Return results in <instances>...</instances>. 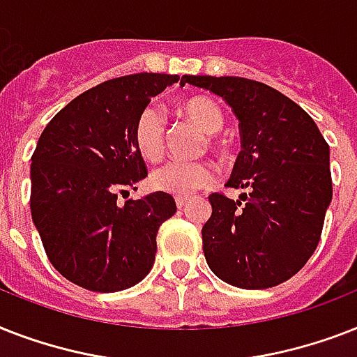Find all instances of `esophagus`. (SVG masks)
Returning a JSON list of instances; mask_svg holds the SVG:
<instances>
[{
    "label": "esophagus",
    "mask_w": 357,
    "mask_h": 357,
    "mask_svg": "<svg viewBox=\"0 0 357 357\" xmlns=\"http://www.w3.org/2000/svg\"><path fill=\"white\" fill-rule=\"evenodd\" d=\"M187 202H189V200H187V198H176V206H178L179 209H181V207L187 206Z\"/></svg>",
    "instance_id": "obj_1"
}]
</instances>
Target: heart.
I'll use <instances>...</instances> for the list:
<instances>
[{
    "label": "heart",
    "mask_w": 357,
    "mask_h": 357,
    "mask_svg": "<svg viewBox=\"0 0 357 357\" xmlns=\"http://www.w3.org/2000/svg\"><path fill=\"white\" fill-rule=\"evenodd\" d=\"M181 113L192 126L209 135L217 142V133L222 129L224 116L218 105L207 98H190L181 105ZM167 142V120L157 107L150 105L139 114L135 122V144L148 161H157L165 153ZM217 168L211 162L170 161L157 167L150 176V185L159 192L187 198L198 190L207 189L217 181Z\"/></svg>",
    "instance_id": "obj_1"
}]
</instances>
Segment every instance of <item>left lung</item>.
<instances>
[{
    "instance_id": "8db88e82",
    "label": "left lung",
    "mask_w": 357,
    "mask_h": 357,
    "mask_svg": "<svg viewBox=\"0 0 357 357\" xmlns=\"http://www.w3.org/2000/svg\"><path fill=\"white\" fill-rule=\"evenodd\" d=\"M187 83L226 100L243 146L226 187L246 192L238 200L209 195L213 213L202 228L207 265L241 289L287 282L321 241L332 202L328 142L304 109L265 83L183 75Z\"/></svg>"
}]
</instances>
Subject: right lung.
I'll use <instances>...</instances> for the list:
<instances>
[{
  "instance_id": "right-lung-1",
  "label": "right lung",
  "mask_w": 357,
  "mask_h": 357,
  "mask_svg": "<svg viewBox=\"0 0 357 357\" xmlns=\"http://www.w3.org/2000/svg\"><path fill=\"white\" fill-rule=\"evenodd\" d=\"M179 75L133 74L92 86L61 109L31 157V217L50 263L96 293L137 285L151 271L157 231L176 213L167 192L119 204L148 176L135 122Z\"/></svg>"
}]
</instances>
